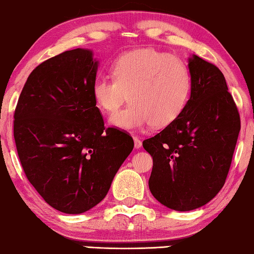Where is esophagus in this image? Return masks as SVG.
<instances>
[{
	"instance_id": "obj_1",
	"label": "esophagus",
	"mask_w": 254,
	"mask_h": 254,
	"mask_svg": "<svg viewBox=\"0 0 254 254\" xmlns=\"http://www.w3.org/2000/svg\"><path fill=\"white\" fill-rule=\"evenodd\" d=\"M141 145H142V142L140 138H138L137 136H134V147L138 149V148H141Z\"/></svg>"
}]
</instances>
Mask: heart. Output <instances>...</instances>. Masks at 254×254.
<instances>
[{"instance_id": "1", "label": "heart", "mask_w": 254, "mask_h": 254, "mask_svg": "<svg viewBox=\"0 0 254 254\" xmlns=\"http://www.w3.org/2000/svg\"><path fill=\"white\" fill-rule=\"evenodd\" d=\"M113 77L98 76L92 84L97 106L114 113L110 124L135 130L151 124L169 126L184 112L192 92V75L182 59L163 52L142 48L125 53L112 64Z\"/></svg>"}]
</instances>
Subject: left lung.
Wrapping results in <instances>:
<instances>
[{"instance_id": "obj_1", "label": "left lung", "mask_w": 254, "mask_h": 254, "mask_svg": "<svg viewBox=\"0 0 254 254\" xmlns=\"http://www.w3.org/2000/svg\"><path fill=\"white\" fill-rule=\"evenodd\" d=\"M192 92L178 119L143 141L152 157L149 189L170 209H196L223 187L241 130V118L222 71L193 55Z\"/></svg>"}]
</instances>
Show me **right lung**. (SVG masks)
Wrapping results in <instances>:
<instances>
[{"instance_id": "obj_1", "label": "right lung", "mask_w": 254, "mask_h": 254, "mask_svg": "<svg viewBox=\"0 0 254 254\" xmlns=\"http://www.w3.org/2000/svg\"><path fill=\"white\" fill-rule=\"evenodd\" d=\"M98 61L65 51L31 72L13 114V137L26 178L59 211L98 204L134 148L133 137L104 127L92 96Z\"/></svg>"}]
</instances>
